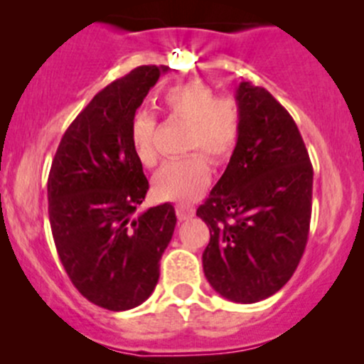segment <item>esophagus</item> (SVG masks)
I'll use <instances>...</instances> for the list:
<instances>
[{"mask_svg":"<svg viewBox=\"0 0 364 364\" xmlns=\"http://www.w3.org/2000/svg\"><path fill=\"white\" fill-rule=\"evenodd\" d=\"M176 214L179 220H188L195 215V208L186 205H176Z\"/></svg>","mask_w":364,"mask_h":364,"instance_id":"1","label":"esophagus"}]
</instances>
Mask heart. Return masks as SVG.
Wrapping results in <instances>:
<instances>
[{"instance_id": "1", "label": "heart", "mask_w": 364, "mask_h": 364, "mask_svg": "<svg viewBox=\"0 0 364 364\" xmlns=\"http://www.w3.org/2000/svg\"><path fill=\"white\" fill-rule=\"evenodd\" d=\"M168 118L188 123L185 150H200L169 161L154 176V195L161 200L191 202L210 181L204 153L214 164L228 161L241 135V109L232 95H217L207 83L190 80L168 87L161 97ZM157 119L147 111H139L129 123V144L145 168L156 166ZM204 153L202 154L201 152Z\"/></svg>"}]
</instances>
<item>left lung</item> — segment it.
Returning <instances> with one entry per match:
<instances>
[{
  "instance_id": "obj_1",
  "label": "left lung",
  "mask_w": 364,
  "mask_h": 364,
  "mask_svg": "<svg viewBox=\"0 0 364 364\" xmlns=\"http://www.w3.org/2000/svg\"><path fill=\"white\" fill-rule=\"evenodd\" d=\"M241 135L224 174L196 215L208 225L202 255L210 286L235 303H257L298 269L311 219L313 168L291 114L263 87L236 90Z\"/></svg>"
}]
</instances>
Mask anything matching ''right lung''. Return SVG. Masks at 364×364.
Returning a JSON list of instances; mask_svg holds the SVG:
<instances>
[{"mask_svg":"<svg viewBox=\"0 0 364 364\" xmlns=\"http://www.w3.org/2000/svg\"><path fill=\"white\" fill-rule=\"evenodd\" d=\"M162 72L168 66H139L95 94L65 132L49 171L60 260L83 298L111 311L152 294L176 225L171 203L136 214L149 181L129 144L132 118Z\"/></svg>","mask_w":364,"mask_h":364,"instance_id":"obj_1","label":"right lung"}]
</instances>
